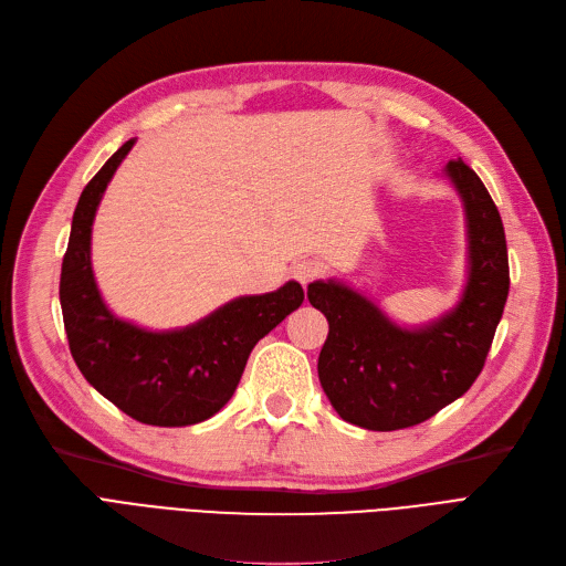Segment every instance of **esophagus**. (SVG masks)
<instances>
[{
	"mask_svg": "<svg viewBox=\"0 0 566 566\" xmlns=\"http://www.w3.org/2000/svg\"><path fill=\"white\" fill-rule=\"evenodd\" d=\"M321 264L315 260H302V262H295L292 264V276H295L302 285H308L311 281H315L321 276Z\"/></svg>",
	"mask_w": 566,
	"mask_h": 566,
	"instance_id": "34e87169",
	"label": "esophagus"
}]
</instances>
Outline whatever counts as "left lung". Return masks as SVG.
<instances>
[{
    "label": "left lung",
    "instance_id": "8db88e82",
    "mask_svg": "<svg viewBox=\"0 0 566 566\" xmlns=\"http://www.w3.org/2000/svg\"><path fill=\"white\" fill-rule=\"evenodd\" d=\"M446 176L464 205L469 239L467 285L453 311L406 329L344 283L315 281L306 292L329 323L318 357L321 386L338 416L371 432L413 427L462 397L502 321L509 253L500 211L462 160H450Z\"/></svg>",
    "mask_w": 566,
    "mask_h": 566
}]
</instances>
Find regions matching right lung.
I'll list each match as a JSON object with an SVG mask.
<instances>
[{
  "mask_svg": "<svg viewBox=\"0 0 566 566\" xmlns=\"http://www.w3.org/2000/svg\"><path fill=\"white\" fill-rule=\"evenodd\" d=\"M134 139L113 153L83 188L62 260L60 304L66 338L85 380L144 424L186 427L211 418L239 386L255 344L304 302L297 281L266 295L237 297L195 325L150 332L116 318L90 262L93 220L108 180Z\"/></svg>",
  "mask_w": 566,
  "mask_h": 566,
  "instance_id": "right-lung-1",
  "label": "right lung"
}]
</instances>
